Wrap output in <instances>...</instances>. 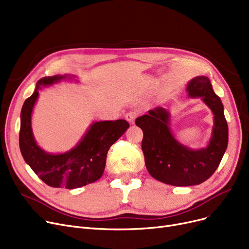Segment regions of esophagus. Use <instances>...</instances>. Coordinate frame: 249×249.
Returning a JSON list of instances; mask_svg holds the SVG:
<instances>
[{
	"label": "esophagus",
	"instance_id": "1",
	"mask_svg": "<svg viewBox=\"0 0 249 249\" xmlns=\"http://www.w3.org/2000/svg\"><path fill=\"white\" fill-rule=\"evenodd\" d=\"M135 118H136V113L135 112H129V113H127L125 115V119L130 124H134Z\"/></svg>",
	"mask_w": 249,
	"mask_h": 249
}]
</instances>
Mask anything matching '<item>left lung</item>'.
Wrapping results in <instances>:
<instances>
[{"instance_id": "left-lung-1", "label": "left lung", "mask_w": 249, "mask_h": 249, "mask_svg": "<svg viewBox=\"0 0 249 249\" xmlns=\"http://www.w3.org/2000/svg\"><path fill=\"white\" fill-rule=\"evenodd\" d=\"M188 98L200 99L212 111L213 125L204 147L191 148L179 142L171 129V114L157 107L136 118L143 131L142 151L151 177L173 186L198 185L219 167L228 146V124L221 99L207 76H196L186 85Z\"/></svg>"}]
</instances>
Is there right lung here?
<instances>
[{
    "mask_svg": "<svg viewBox=\"0 0 249 249\" xmlns=\"http://www.w3.org/2000/svg\"><path fill=\"white\" fill-rule=\"evenodd\" d=\"M79 82L75 75L64 74L40 79L25 100L20 115L19 146L25 163L51 187L74 189L99 180L105 170L109 148L129 128L126 120L93 121L77 144L65 153H48L36 142L31 117L39 90L61 81Z\"/></svg>",
    "mask_w": 249,
    "mask_h": 249,
    "instance_id": "obj_1",
    "label": "right lung"
}]
</instances>
